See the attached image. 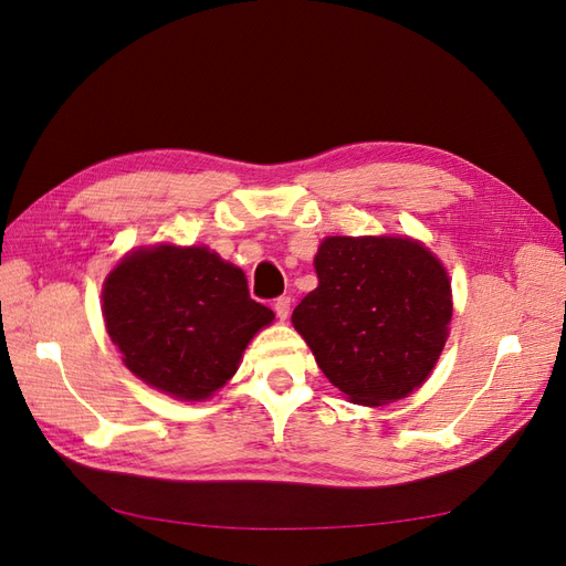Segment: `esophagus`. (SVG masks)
I'll return each instance as SVG.
<instances>
[{"label": "esophagus", "instance_id": "1", "mask_svg": "<svg viewBox=\"0 0 566 566\" xmlns=\"http://www.w3.org/2000/svg\"><path fill=\"white\" fill-rule=\"evenodd\" d=\"M273 312H276V316L281 318V321H285L287 316H290V297H279L276 302H273Z\"/></svg>", "mask_w": 566, "mask_h": 566}]
</instances>
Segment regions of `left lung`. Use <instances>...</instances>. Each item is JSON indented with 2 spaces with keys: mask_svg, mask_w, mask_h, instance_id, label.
Wrapping results in <instances>:
<instances>
[{
  "mask_svg": "<svg viewBox=\"0 0 566 566\" xmlns=\"http://www.w3.org/2000/svg\"><path fill=\"white\" fill-rule=\"evenodd\" d=\"M318 287L293 312L295 331L347 399L382 406L418 389L447 345L449 273L413 238L328 235Z\"/></svg>",
  "mask_w": 566,
  "mask_h": 566,
  "instance_id": "left-lung-1",
  "label": "left lung"
}]
</instances>
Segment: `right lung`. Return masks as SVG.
Instances as JSON below:
<instances>
[{
  "instance_id": "add662e5",
  "label": "right lung",
  "mask_w": 566,
  "mask_h": 566,
  "mask_svg": "<svg viewBox=\"0 0 566 566\" xmlns=\"http://www.w3.org/2000/svg\"><path fill=\"white\" fill-rule=\"evenodd\" d=\"M104 321L125 366L169 397L202 401L224 387L254 333L273 321L245 273L202 245H150L104 283Z\"/></svg>"
}]
</instances>
